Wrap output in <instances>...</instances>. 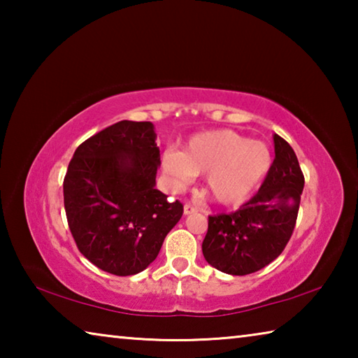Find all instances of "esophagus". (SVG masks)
Listing matches in <instances>:
<instances>
[{
	"instance_id": "obj_1",
	"label": "esophagus",
	"mask_w": 358,
	"mask_h": 358,
	"mask_svg": "<svg viewBox=\"0 0 358 358\" xmlns=\"http://www.w3.org/2000/svg\"><path fill=\"white\" fill-rule=\"evenodd\" d=\"M196 211H197V208L194 207V205L185 203V207H183V213H185V215H192V213H196Z\"/></svg>"
}]
</instances>
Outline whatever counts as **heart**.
Returning a JSON list of instances; mask_svg holds the SVG:
<instances>
[{
    "mask_svg": "<svg viewBox=\"0 0 358 358\" xmlns=\"http://www.w3.org/2000/svg\"><path fill=\"white\" fill-rule=\"evenodd\" d=\"M268 145L232 129L192 136L183 151L167 148L161 169L171 189L183 191L205 173V192L226 207H237L254 196L271 169Z\"/></svg>",
    "mask_w": 358,
    "mask_h": 358,
    "instance_id": "heart-1",
    "label": "heart"
}]
</instances>
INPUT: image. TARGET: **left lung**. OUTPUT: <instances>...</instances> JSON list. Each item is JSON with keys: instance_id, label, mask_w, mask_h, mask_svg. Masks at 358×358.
<instances>
[{"instance_id": "obj_1", "label": "left lung", "mask_w": 358, "mask_h": 358, "mask_svg": "<svg viewBox=\"0 0 358 358\" xmlns=\"http://www.w3.org/2000/svg\"><path fill=\"white\" fill-rule=\"evenodd\" d=\"M275 159L259 192L234 213L208 216L207 262L227 275L259 271L280 256L294 232L305 177L292 147L273 136Z\"/></svg>"}]
</instances>
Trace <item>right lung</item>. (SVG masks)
<instances>
[{
	"mask_svg": "<svg viewBox=\"0 0 358 358\" xmlns=\"http://www.w3.org/2000/svg\"><path fill=\"white\" fill-rule=\"evenodd\" d=\"M159 166L150 121H118L78 145L63 181L64 210L78 251L98 268L141 273L180 221L183 205L155 187Z\"/></svg>",
	"mask_w": 358,
	"mask_h": 358,
	"instance_id": "right-lung-1",
	"label": "right lung"
}]
</instances>
